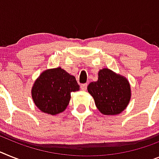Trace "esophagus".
<instances>
[{
  "mask_svg": "<svg viewBox=\"0 0 159 159\" xmlns=\"http://www.w3.org/2000/svg\"><path fill=\"white\" fill-rule=\"evenodd\" d=\"M86 88H87V84H82L81 85V89H82V90H86Z\"/></svg>",
  "mask_w": 159,
  "mask_h": 159,
  "instance_id": "esophagus-1",
  "label": "esophagus"
}]
</instances>
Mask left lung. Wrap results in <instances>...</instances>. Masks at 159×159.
I'll list each match as a JSON object with an SVG mask.
<instances>
[{
    "label": "left lung",
    "mask_w": 159,
    "mask_h": 159,
    "mask_svg": "<svg viewBox=\"0 0 159 159\" xmlns=\"http://www.w3.org/2000/svg\"><path fill=\"white\" fill-rule=\"evenodd\" d=\"M87 90L98 110L106 116L120 114L131 99V87L127 78L107 68L100 69L98 81L90 82Z\"/></svg>",
    "instance_id": "left-lung-1"
}]
</instances>
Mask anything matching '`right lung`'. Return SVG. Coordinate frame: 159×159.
Here are the masks:
<instances>
[{
    "instance_id": "right-lung-1",
    "label": "right lung",
    "mask_w": 159,
    "mask_h": 159,
    "mask_svg": "<svg viewBox=\"0 0 159 159\" xmlns=\"http://www.w3.org/2000/svg\"><path fill=\"white\" fill-rule=\"evenodd\" d=\"M79 90L75 77L58 67L41 73L32 86L31 96L42 112L55 116L63 112L69 105L72 92Z\"/></svg>"
}]
</instances>
